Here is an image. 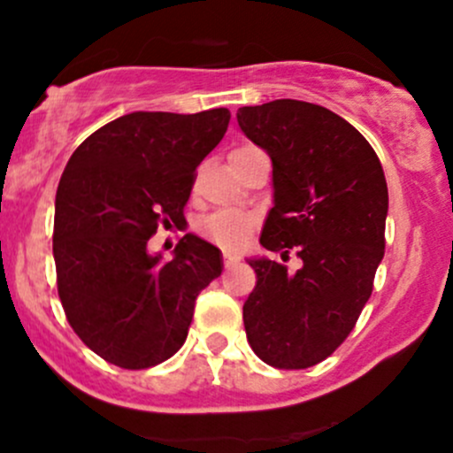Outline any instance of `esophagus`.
<instances>
[{
    "instance_id": "1",
    "label": "esophagus",
    "mask_w": 453,
    "mask_h": 453,
    "mask_svg": "<svg viewBox=\"0 0 453 453\" xmlns=\"http://www.w3.org/2000/svg\"><path fill=\"white\" fill-rule=\"evenodd\" d=\"M241 260L239 254L234 252H223V263H226V267H232V265H236Z\"/></svg>"
}]
</instances>
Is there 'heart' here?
<instances>
[{"mask_svg":"<svg viewBox=\"0 0 453 453\" xmlns=\"http://www.w3.org/2000/svg\"><path fill=\"white\" fill-rule=\"evenodd\" d=\"M248 149L250 146H243V149H236L232 153H241V150ZM254 223L256 219L250 212H243V210H219V212H212L201 221L199 230L205 239L212 241L221 250L239 252L248 245L250 236L254 232Z\"/></svg>","mask_w":453,"mask_h":453,"instance_id":"obj_1","label":"heart"}]
</instances>
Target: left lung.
I'll use <instances>...</instances> for the list:
<instances>
[{
    "mask_svg": "<svg viewBox=\"0 0 453 453\" xmlns=\"http://www.w3.org/2000/svg\"><path fill=\"white\" fill-rule=\"evenodd\" d=\"M241 131L272 157L273 208L260 245L294 252L296 273L250 258L256 287L243 304L252 350L282 370L324 362L355 328L386 250L381 162L353 125L303 100L241 107Z\"/></svg>",
    "mask_w": 453,
    "mask_h": 453,
    "instance_id": "1",
    "label": "left lung"
}]
</instances>
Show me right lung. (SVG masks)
I'll return each mask as SVG.
<instances>
[{"label": "right lung", "instance_id": "add662e5", "mask_svg": "<svg viewBox=\"0 0 453 453\" xmlns=\"http://www.w3.org/2000/svg\"><path fill=\"white\" fill-rule=\"evenodd\" d=\"M226 107L134 111L72 153L57 190L52 252L67 322L109 364L157 366L184 346L195 300L217 276L219 248L195 234L171 260L149 254L159 226L186 221L195 171L221 142Z\"/></svg>", "mask_w": 453, "mask_h": 453}]
</instances>
